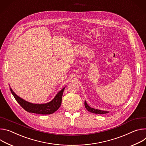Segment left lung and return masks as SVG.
I'll use <instances>...</instances> for the list:
<instances>
[{
  "label": "left lung",
  "instance_id": "8db88e82",
  "mask_svg": "<svg viewBox=\"0 0 146 146\" xmlns=\"http://www.w3.org/2000/svg\"><path fill=\"white\" fill-rule=\"evenodd\" d=\"M85 107L86 108V109L92 112V113H94V114H107V113L109 112V111H103V110H98V109H94L93 108H91L86 103V101H85Z\"/></svg>",
  "mask_w": 146,
  "mask_h": 146
}]
</instances>
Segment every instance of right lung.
Segmentation results:
<instances>
[{"label":"right lung","mask_w":146,"mask_h":146,"mask_svg":"<svg viewBox=\"0 0 146 146\" xmlns=\"http://www.w3.org/2000/svg\"><path fill=\"white\" fill-rule=\"evenodd\" d=\"M65 88L66 87H64L58 92L52 101L44 104H34L27 102L16 94L11 88L10 90L16 101L25 111L29 112L35 113V114L46 115L53 114L59 108L61 104L62 96Z\"/></svg>","instance_id":"add662e5"}]
</instances>
